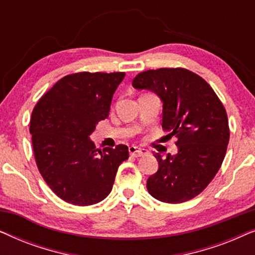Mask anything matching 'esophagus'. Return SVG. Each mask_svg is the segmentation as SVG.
Wrapping results in <instances>:
<instances>
[{
	"instance_id": "obj_1",
	"label": "esophagus",
	"mask_w": 255,
	"mask_h": 255,
	"mask_svg": "<svg viewBox=\"0 0 255 255\" xmlns=\"http://www.w3.org/2000/svg\"><path fill=\"white\" fill-rule=\"evenodd\" d=\"M128 152H130V154L132 156H135V158H138V156H142V155L148 154L147 149L137 147V146H130V147H128Z\"/></svg>"
}]
</instances>
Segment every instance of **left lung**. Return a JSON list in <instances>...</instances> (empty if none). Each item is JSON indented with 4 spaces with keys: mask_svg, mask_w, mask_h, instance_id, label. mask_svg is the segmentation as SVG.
Instances as JSON below:
<instances>
[{
    "mask_svg": "<svg viewBox=\"0 0 255 255\" xmlns=\"http://www.w3.org/2000/svg\"><path fill=\"white\" fill-rule=\"evenodd\" d=\"M132 86L154 92L163 103L162 128L175 137L179 153L154 156L159 169L148 177V193L165 203L196 197L211 182L226 154L230 128L226 110L203 78L186 68L148 69Z\"/></svg>",
    "mask_w": 255,
    "mask_h": 255,
    "instance_id": "left-lung-1",
    "label": "left lung"
}]
</instances>
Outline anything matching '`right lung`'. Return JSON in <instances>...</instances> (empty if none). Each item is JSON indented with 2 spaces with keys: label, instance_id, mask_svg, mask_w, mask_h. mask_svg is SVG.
<instances>
[{
  "label": "right lung",
  "instance_id": "add662e5",
  "mask_svg": "<svg viewBox=\"0 0 255 255\" xmlns=\"http://www.w3.org/2000/svg\"><path fill=\"white\" fill-rule=\"evenodd\" d=\"M124 72H79L66 75L41 96L30 120L34 159L52 191L67 203L86 207L113 189L118 167L128 158L127 145L103 152L89 135L109 117L115 90Z\"/></svg>",
  "mask_w": 255,
  "mask_h": 255
}]
</instances>
